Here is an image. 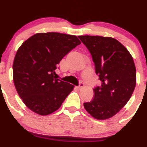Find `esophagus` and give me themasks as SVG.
Returning <instances> with one entry per match:
<instances>
[{
  "mask_svg": "<svg viewBox=\"0 0 147 147\" xmlns=\"http://www.w3.org/2000/svg\"><path fill=\"white\" fill-rule=\"evenodd\" d=\"M84 84H83V83H80V84H79V86H77V89H79V90H81V88H83V87H84Z\"/></svg>",
  "mask_w": 147,
  "mask_h": 147,
  "instance_id": "1",
  "label": "esophagus"
}]
</instances>
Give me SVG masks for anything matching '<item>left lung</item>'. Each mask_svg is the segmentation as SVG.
Here are the masks:
<instances>
[{"label": "left lung", "instance_id": "8db88e82", "mask_svg": "<svg viewBox=\"0 0 147 147\" xmlns=\"http://www.w3.org/2000/svg\"><path fill=\"white\" fill-rule=\"evenodd\" d=\"M81 41L92 57L96 73L101 81L93 90L94 96L84 104L97 120L112 118L130 99L136 85V69L129 51L111 37L80 35Z\"/></svg>", "mask_w": 147, "mask_h": 147}]
</instances>
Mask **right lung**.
<instances>
[{"mask_svg":"<svg viewBox=\"0 0 147 147\" xmlns=\"http://www.w3.org/2000/svg\"><path fill=\"white\" fill-rule=\"evenodd\" d=\"M80 44L75 35L38 33L19 47L13 60V80L29 109L47 116L61 107L74 86L58 79L55 70L63 57Z\"/></svg>","mask_w":147,"mask_h":147,"instance_id":"1","label":"right lung"}]
</instances>
